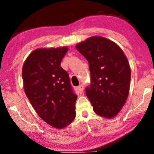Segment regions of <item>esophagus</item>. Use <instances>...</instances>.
Instances as JSON below:
<instances>
[{
	"label": "esophagus",
	"instance_id": "esophagus-1",
	"mask_svg": "<svg viewBox=\"0 0 154 154\" xmlns=\"http://www.w3.org/2000/svg\"><path fill=\"white\" fill-rule=\"evenodd\" d=\"M77 91L79 94H82L83 93V91H84V87L83 85H79L78 87H77Z\"/></svg>",
	"mask_w": 154,
	"mask_h": 154
}]
</instances>
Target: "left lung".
I'll use <instances>...</instances> for the list:
<instances>
[{
    "label": "left lung",
    "instance_id": "obj_1",
    "mask_svg": "<svg viewBox=\"0 0 154 154\" xmlns=\"http://www.w3.org/2000/svg\"><path fill=\"white\" fill-rule=\"evenodd\" d=\"M89 62L91 83L86 95L94 112L112 118L122 109L130 91L131 70L122 49L102 36H92L76 45Z\"/></svg>",
    "mask_w": 154,
    "mask_h": 154
}]
</instances>
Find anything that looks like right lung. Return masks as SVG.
<instances>
[{
  "label": "right lung",
  "instance_id": "1",
  "mask_svg": "<svg viewBox=\"0 0 154 154\" xmlns=\"http://www.w3.org/2000/svg\"><path fill=\"white\" fill-rule=\"evenodd\" d=\"M67 47L37 48L22 67L24 90L38 116L56 128L67 127L75 118L77 96L68 73L60 67Z\"/></svg>",
  "mask_w": 154,
  "mask_h": 154
}]
</instances>
